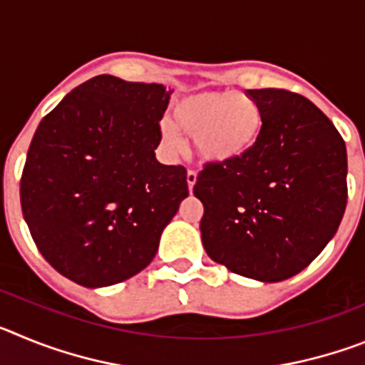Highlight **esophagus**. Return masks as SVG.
I'll list each match as a JSON object with an SVG mask.
<instances>
[{
	"instance_id": "34e87169",
	"label": "esophagus",
	"mask_w": 365,
	"mask_h": 365,
	"mask_svg": "<svg viewBox=\"0 0 365 365\" xmlns=\"http://www.w3.org/2000/svg\"><path fill=\"white\" fill-rule=\"evenodd\" d=\"M186 182H188V190L192 192L195 182H197V173L193 172V170H188V173H186Z\"/></svg>"
}]
</instances>
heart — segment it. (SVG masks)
I'll use <instances>...</instances> for the list:
<instances>
[{
	"instance_id": "1",
	"label": "heart",
	"mask_w": 365,
	"mask_h": 365,
	"mask_svg": "<svg viewBox=\"0 0 365 365\" xmlns=\"http://www.w3.org/2000/svg\"><path fill=\"white\" fill-rule=\"evenodd\" d=\"M179 131L193 138L195 153L205 163L237 160L257 144L263 111L256 100L235 91H202L173 104L172 122H160V137L170 151L182 150Z\"/></svg>"
}]
</instances>
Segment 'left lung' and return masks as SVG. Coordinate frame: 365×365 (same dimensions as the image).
I'll return each mask as SVG.
<instances>
[{
    "instance_id": "obj_1",
    "label": "left lung",
    "mask_w": 365,
    "mask_h": 365,
    "mask_svg": "<svg viewBox=\"0 0 365 365\" xmlns=\"http://www.w3.org/2000/svg\"><path fill=\"white\" fill-rule=\"evenodd\" d=\"M263 131L245 157L206 164L193 186L205 206L206 254L263 283L302 272L333 240L346 212L347 151L333 122L305 96L248 89Z\"/></svg>"
}]
</instances>
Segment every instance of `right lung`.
I'll return each instance as SVG.
<instances>
[{"mask_svg":"<svg viewBox=\"0 0 365 365\" xmlns=\"http://www.w3.org/2000/svg\"><path fill=\"white\" fill-rule=\"evenodd\" d=\"M172 89L100 74L43 117L19 199L49 265L87 289L146 269L188 197L186 170L155 159Z\"/></svg>","mask_w":365,"mask_h":365,"instance_id":"1","label":"right lung"}]
</instances>
